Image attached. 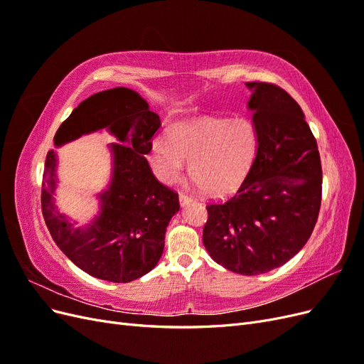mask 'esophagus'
I'll return each mask as SVG.
<instances>
[{
  "mask_svg": "<svg viewBox=\"0 0 364 364\" xmlns=\"http://www.w3.org/2000/svg\"><path fill=\"white\" fill-rule=\"evenodd\" d=\"M179 202H181V205H182V206H185V205H190V203L193 202V197H190L188 194H183V193H181V196H179Z\"/></svg>",
  "mask_w": 364,
  "mask_h": 364,
  "instance_id": "esophagus-1",
  "label": "esophagus"
}]
</instances>
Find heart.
Segmentation results:
<instances>
[{
    "mask_svg": "<svg viewBox=\"0 0 364 364\" xmlns=\"http://www.w3.org/2000/svg\"><path fill=\"white\" fill-rule=\"evenodd\" d=\"M257 153L258 130L252 119L205 117L174 126L170 139H153L147 159L165 185L181 181L186 160L193 181L205 193L225 196L246 179Z\"/></svg>",
    "mask_w": 364,
    "mask_h": 364,
    "instance_id": "b5f03b06",
    "label": "heart"
}]
</instances>
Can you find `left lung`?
<instances>
[{
	"instance_id": "obj_1",
	"label": "left lung",
	"mask_w": 364,
	"mask_h": 364,
	"mask_svg": "<svg viewBox=\"0 0 364 364\" xmlns=\"http://www.w3.org/2000/svg\"><path fill=\"white\" fill-rule=\"evenodd\" d=\"M246 86L258 153L237 191L206 206L203 245L220 266L255 277L281 267L310 238L321 211L322 165L294 98L272 83Z\"/></svg>"
}]
</instances>
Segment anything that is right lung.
<instances>
[{"mask_svg":"<svg viewBox=\"0 0 364 364\" xmlns=\"http://www.w3.org/2000/svg\"><path fill=\"white\" fill-rule=\"evenodd\" d=\"M118 139L112 151V178L100 199V214L85 229L68 222L54 205L58 158L47 153L42 179V215L54 243L77 267L94 278L130 282L156 266L165 230L179 211V196L162 185L144 155L161 127L159 115L129 87L97 92L77 106L54 135L60 147L100 129Z\"/></svg>","mask_w":364,"mask_h":364,"instance_id":"right-lung-1","label":"right lung"}]
</instances>
